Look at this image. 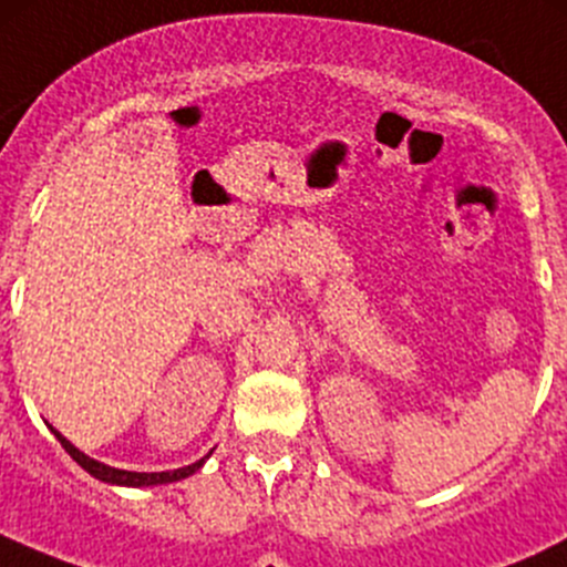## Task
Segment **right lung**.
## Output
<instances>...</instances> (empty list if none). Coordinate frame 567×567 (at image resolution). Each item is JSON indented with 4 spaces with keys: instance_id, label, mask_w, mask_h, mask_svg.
I'll return each mask as SVG.
<instances>
[{
    "instance_id": "1",
    "label": "right lung",
    "mask_w": 567,
    "mask_h": 567,
    "mask_svg": "<svg viewBox=\"0 0 567 567\" xmlns=\"http://www.w3.org/2000/svg\"><path fill=\"white\" fill-rule=\"evenodd\" d=\"M49 427H51V425H49ZM51 433H54L56 442H60L62 447H65V453L71 455V458L76 461L79 466L84 468V472H90V474H93L95 480H101V483H109V485H128V488H147V485H167V483H177V480L188 477V474H194V472H197V468H203V463L208 461V455H210V453H214V450H210V453L205 455V458L194 461L192 466L173 468V472H125V468L106 466V463H101V461L90 458V455H84L82 450L73 447V444L68 442V439L62 436V433L56 431V427H51Z\"/></svg>"
}]
</instances>
